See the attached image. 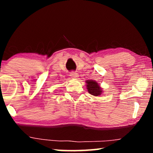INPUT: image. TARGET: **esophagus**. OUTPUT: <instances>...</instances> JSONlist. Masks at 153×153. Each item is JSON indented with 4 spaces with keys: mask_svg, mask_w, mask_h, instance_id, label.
Wrapping results in <instances>:
<instances>
[{
    "mask_svg": "<svg viewBox=\"0 0 153 153\" xmlns=\"http://www.w3.org/2000/svg\"><path fill=\"white\" fill-rule=\"evenodd\" d=\"M70 76H71V77H72V79H76V78H78V76H79V74H77L76 72H70Z\"/></svg>",
    "mask_w": 153,
    "mask_h": 153,
    "instance_id": "esophagus-1",
    "label": "esophagus"
}]
</instances>
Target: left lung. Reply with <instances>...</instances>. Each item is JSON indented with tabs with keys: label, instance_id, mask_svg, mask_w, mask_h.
Here are the masks:
<instances>
[{
	"label": "left lung",
	"instance_id": "1",
	"mask_svg": "<svg viewBox=\"0 0 153 153\" xmlns=\"http://www.w3.org/2000/svg\"><path fill=\"white\" fill-rule=\"evenodd\" d=\"M86 87L90 94L94 96H99L102 93V90L97 82L93 80H87Z\"/></svg>",
	"mask_w": 153,
	"mask_h": 153
}]
</instances>
